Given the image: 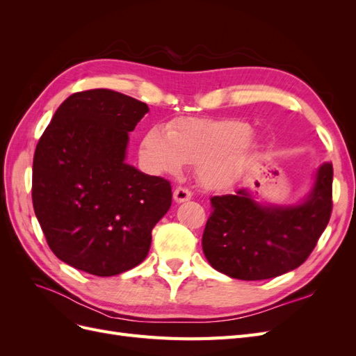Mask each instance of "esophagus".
<instances>
[{"label": "esophagus", "instance_id": "esophagus-1", "mask_svg": "<svg viewBox=\"0 0 356 356\" xmlns=\"http://www.w3.org/2000/svg\"><path fill=\"white\" fill-rule=\"evenodd\" d=\"M190 199H191V191L190 190H187L184 187H177L174 190V200L177 203H184V202H187Z\"/></svg>", "mask_w": 356, "mask_h": 356}]
</instances>
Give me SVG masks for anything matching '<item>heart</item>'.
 Segmentation results:
<instances>
[{
  "mask_svg": "<svg viewBox=\"0 0 356 356\" xmlns=\"http://www.w3.org/2000/svg\"><path fill=\"white\" fill-rule=\"evenodd\" d=\"M257 144L251 126L234 118H181L166 129L153 126L141 141L144 166L157 175H178L187 165L207 190L234 186L251 165Z\"/></svg>",
  "mask_w": 356,
  "mask_h": 356,
  "instance_id": "obj_1",
  "label": "heart"
}]
</instances>
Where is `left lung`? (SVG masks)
<instances>
[{"label":"left lung","mask_w":356,"mask_h":356,"mask_svg":"<svg viewBox=\"0 0 356 356\" xmlns=\"http://www.w3.org/2000/svg\"><path fill=\"white\" fill-rule=\"evenodd\" d=\"M332 165L322 163L307 195L297 203L258 200L251 188L211 199L202 236L208 263L241 281H263L306 261L325 230L332 209Z\"/></svg>","instance_id":"8db88e82"}]
</instances>
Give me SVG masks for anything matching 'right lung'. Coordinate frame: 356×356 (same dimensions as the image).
Returning a JSON list of instances; mask_svg holds the SVG:
<instances>
[{"label": "right lung", "mask_w": 356, "mask_h": 356, "mask_svg": "<svg viewBox=\"0 0 356 356\" xmlns=\"http://www.w3.org/2000/svg\"><path fill=\"white\" fill-rule=\"evenodd\" d=\"M147 104L108 89L71 95L40 138L32 203L50 250L95 276L141 264L169 211V181L126 163L129 134Z\"/></svg>", "instance_id": "1"}]
</instances>
